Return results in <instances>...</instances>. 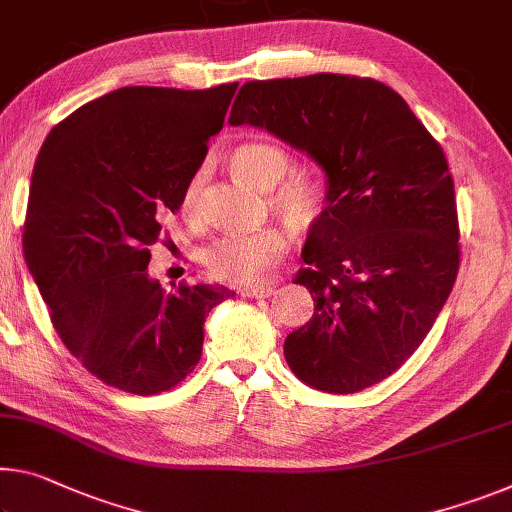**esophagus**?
Listing matches in <instances>:
<instances>
[{"mask_svg": "<svg viewBox=\"0 0 512 512\" xmlns=\"http://www.w3.org/2000/svg\"><path fill=\"white\" fill-rule=\"evenodd\" d=\"M273 287H241L239 294L243 298H269L273 296Z\"/></svg>", "mask_w": 512, "mask_h": 512, "instance_id": "obj_1", "label": "esophagus"}]
</instances>
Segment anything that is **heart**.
I'll return each instance as SVG.
<instances>
[{
    "label": "heart",
    "mask_w": 512,
    "mask_h": 512,
    "mask_svg": "<svg viewBox=\"0 0 512 512\" xmlns=\"http://www.w3.org/2000/svg\"><path fill=\"white\" fill-rule=\"evenodd\" d=\"M232 170L243 182L271 191V207L294 227H310L326 207V186L319 177L296 170L285 176L291 157L271 141H243L230 152ZM200 175L186 184L184 209L191 212L198 202ZM289 253V234L280 227H264L250 234H227L212 243L202 255L205 269L216 280L237 287H257L271 278Z\"/></svg>",
    "instance_id": "1"
}]
</instances>
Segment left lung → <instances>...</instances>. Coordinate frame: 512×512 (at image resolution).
<instances>
[{
  "mask_svg": "<svg viewBox=\"0 0 512 512\" xmlns=\"http://www.w3.org/2000/svg\"><path fill=\"white\" fill-rule=\"evenodd\" d=\"M227 123L266 129L326 173V207L296 273L314 314L285 339L289 369L328 394L392 376L433 328L460 266L440 143L389 86L332 72L248 81Z\"/></svg>",
  "mask_w": 512,
  "mask_h": 512,
  "instance_id": "1",
  "label": "left lung"
}]
</instances>
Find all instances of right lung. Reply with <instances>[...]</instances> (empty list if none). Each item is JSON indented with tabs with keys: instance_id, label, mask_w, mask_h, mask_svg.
<instances>
[{
	"instance_id": "add662e5",
	"label": "right lung",
	"mask_w": 512,
	"mask_h": 512,
	"mask_svg": "<svg viewBox=\"0 0 512 512\" xmlns=\"http://www.w3.org/2000/svg\"><path fill=\"white\" fill-rule=\"evenodd\" d=\"M237 84L125 86L61 120L38 152L22 248L54 330L111 387L150 396L200 360L221 285L161 289L148 273L159 218L177 212Z\"/></svg>"
}]
</instances>
